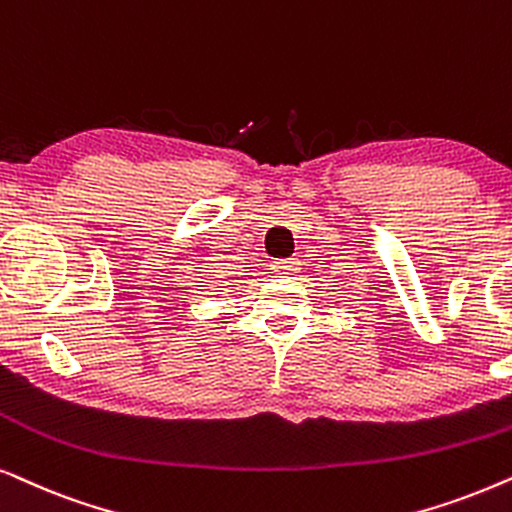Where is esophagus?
Here are the masks:
<instances>
[{"label":"esophagus","instance_id":"obj_1","mask_svg":"<svg viewBox=\"0 0 512 512\" xmlns=\"http://www.w3.org/2000/svg\"><path fill=\"white\" fill-rule=\"evenodd\" d=\"M295 264L297 262H292V260H278V262L271 264V267H274V271H281V274H290V271L297 269Z\"/></svg>","mask_w":512,"mask_h":512}]
</instances>
